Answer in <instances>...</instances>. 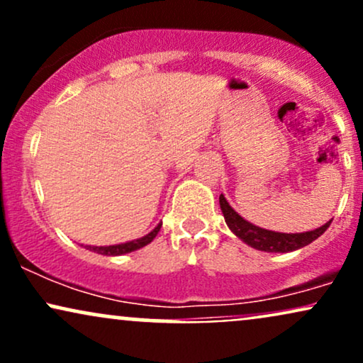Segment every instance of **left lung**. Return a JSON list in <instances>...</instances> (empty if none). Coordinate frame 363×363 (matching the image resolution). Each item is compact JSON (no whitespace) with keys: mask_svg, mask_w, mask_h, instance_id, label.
Instances as JSON below:
<instances>
[{"mask_svg":"<svg viewBox=\"0 0 363 363\" xmlns=\"http://www.w3.org/2000/svg\"><path fill=\"white\" fill-rule=\"evenodd\" d=\"M220 208H222V213L225 216V222H227L228 228H230L240 240H244L245 244L257 249V251L264 252L297 251V249L303 247V245H309L312 240H315L318 237L323 235L324 232H326V228L331 225V220H329L328 223L315 228V230L302 232V234H281V232H273L266 230V228L256 227V225L244 220L234 208L228 205L223 194H220Z\"/></svg>","mask_w":363,"mask_h":363,"instance_id":"8db88e82","label":"left lung"}]
</instances>
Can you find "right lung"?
Returning a JSON list of instances; mask_svg holds the SVG:
<instances>
[{
	"label": "right lung",
	"mask_w": 363,
	"mask_h": 363,
	"mask_svg": "<svg viewBox=\"0 0 363 363\" xmlns=\"http://www.w3.org/2000/svg\"><path fill=\"white\" fill-rule=\"evenodd\" d=\"M160 227L162 223H158L155 228H153L150 234H147L145 237H140V239L136 240H129V242H124V244H116V245H86V249H90V251L97 252V254H104V256H121V254H128V252H133L136 251V249H141L145 247V245L152 242L153 239H155L158 232H160Z\"/></svg>",
	"instance_id": "right-lung-1"
}]
</instances>
